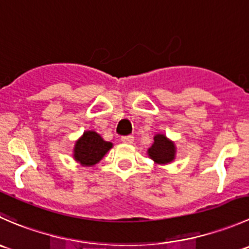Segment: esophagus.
<instances>
[{"mask_svg": "<svg viewBox=\"0 0 249 249\" xmlns=\"http://www.w3.org/2000/svg\"><path fill=\"white\" fill-rule=\"evenodd\" d=\"M121 142H124V144H133V142H134V137H133V135H125V137L121 138Z\"/></svg>", "mask_w": 249, "mask_h": 249, "instance_id": "34e87169", "label": "esophagus"}]
</instances>
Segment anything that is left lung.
<instances>
[{
	"label": "left lung",
	"instance_id": "obj_1",
	"mask_svg": "<svg viewBox=\"0 0 249 249\" xmlns=\"http://www.w3.org/2000/svg\"><path fill=\"white\" fill-rule=\"evenodd\" d=\"M146 154L156 164H169L176 160V142L163 133H156L154 137V144L147 149Z\"/></svg>",
	"mask_w": 249,
	"mask_h": 249
}]
</instances>
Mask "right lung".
I'll use <instances>...</instances> for the list:
<instances>
[{
    "instance_id": "1",
    "label": "right lung",
    "mask_w": 249,
    "mask_h": 249,
    "mask_svg": "<svg viewBox=\"0 0 249 249\" xmlns=\"http://www.w3.org/2000/svg\"><path fill=\"white\" fill-rule=\"evenodd\" d=\"M112 146V142H105L95 130H85L73 145V160L83 167L95 166Z\"/></svg>"
}]
</instances>
